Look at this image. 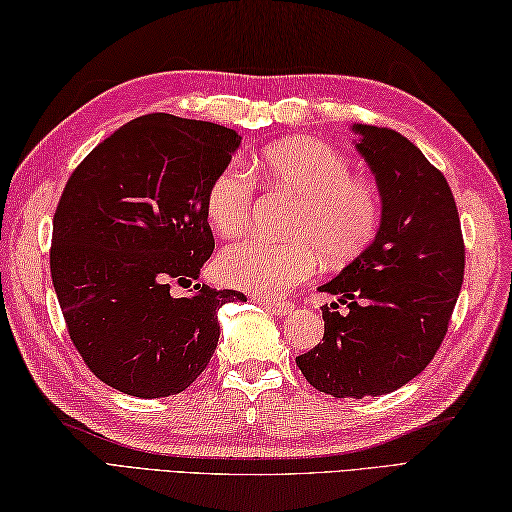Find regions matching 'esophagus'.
I'll return each instance as SVG.
<instances>
[{"instance_id": "34e87169", "label": "esophagus", "mask_w": 512, "mask_h": 512, "mask_svg": "<svg viewBox=\"0 0 512 512\" xmlns=\"http://www.w3.org/2000/svg\"><path fill=\"white\" fill-rule=\"evenodd\" d=\"M262 303H264V308H266L268 312L277 314V317H286V314H290L292 310H295V303H292V301H286V299L264 297V299H262Z\"/></svg>"}]
</instances>
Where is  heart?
<instances>
[{
  "instance_id": "1",
  "label": "heart",
  "mask_w": 512,
  "mask_h": 512,
  "mask_svg": "<svg viewBox=\"0 0 512 512\" xmlns=\"http://www.w3.org/2000/svg\"><path fill=\"white\" fill-rule=\"evenodd\" d=\"M253 173L270 189L297 195L286 222L288 239L246 237L217 257V273L237 288L281 295L308 279L319 264L345 262L372 242L380 224L378 193L365 180L352 178L350 162L314 138L281 140L253 162ZM253 206V182L228 165L211 180L204 213L211 228L233 237L246 226Z\"/></svg>"
}]
</instances>
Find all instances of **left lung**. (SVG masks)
<instances>
[{"label": "left lung", "mask_w": 512, "mask_h": 512, "mask_svg": "<svg viewBox=\"0 0 512 512\" xmlns=\"http://www.w3.org/2000/svg\"><path fill=\"white\" fill-rule=\"evenodd\" d=\"M354 147L380 193L376 237L321 292L323 343L297 356L334 398L383 396L416 378L440 347L464 279L460 217L447 178L394 129L354 123Z\"/></svg>", "instance_id": "1"}]
</instances>
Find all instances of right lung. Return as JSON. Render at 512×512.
<instances>
[{
    "instance_id": "add662e5",
    "label": "right lung",
    "mask_w": 512,
    "mask_h": 512,
    "mask_svg": "<svg viewBox=\"0 0 512 512\" xmlns=\"http://www.w3.org/2000/svg\"><path fill=\"white\" fill-rule=\"evenodd\" d=\"M242 136L147 114L92 149L65 184L52 222L50 273L70 339L96 378L162 398L198 378L220 339L217 310L235 290L189 286L215 242L204 198Z\"/></svg>"
}]
</instances>
